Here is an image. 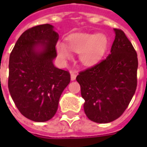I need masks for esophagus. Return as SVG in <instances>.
Segmentation results:
<instances>
[{"instance_id": "obj_1", "label": "esophagus", "mask_w": 147, "mask_h": 147, "mask_svg": "<svg viewBox=\"0 0 147 147\" xmlns=\"http://www.w3.org/2000/svg\"><path fill=\"white\" fill-rule=\"evenodd\" d=\"M70 74H71V81H74V80L76 79L77 73L76 72H75V71H71Z\"/></svg>"}]
</instances>
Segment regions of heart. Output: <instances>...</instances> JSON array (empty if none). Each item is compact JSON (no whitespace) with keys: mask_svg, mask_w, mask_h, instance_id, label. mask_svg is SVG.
<instances>
[{"mask_svg":"<svg viewBox=\"0 0 147 147\" xmlns=\"http://www.w3.org/2000/svg\"><path fill=\"white\" fill-rule=\"evenodd\" d=\"M108 45V38L104 34L77 33L67 38V45L58 43L56 50L63 64H66L71 58V51H72L78 53L79 60L84 66L91 67L102 60Z\"/></svg>","mask_w":147,"mask_h":147,"instance_id":"obj_1","label":"heart"}]
</instances>
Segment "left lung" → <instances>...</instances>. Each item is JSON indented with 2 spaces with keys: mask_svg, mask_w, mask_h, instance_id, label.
Masks as SVG:
<instances>
[{
  "mask_svg": "<svg viewBox=\"0 0 147 147\" xmlns=\"http://www.w3.org/2000/svg\"><path fill=\"white\" fill-rule=\"evenodd\" d=\"M113 30L116 35L110 54L76 77L85 100L83 109L86 117L98 123L119 118L137 86V53L123 31Z\"/></svg>",
  "mask_w": 147,
  "mask_h": 147,
  "instance_id": "left-lung-1",
  "label": "left lung"
}]
</instances>
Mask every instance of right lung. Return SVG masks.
Instances as JSON below:
<instances>
[{
  "label": "right lung",
  "instance_id": "obj_1",
  "mask_svg": "<svg viewBox=\"0 0 147 147\" xmlns=\"http://www.w3.org/2000/svg\"><path fill=\"white\" fill-rule=\"evenodd\" d=\"M59 38L50 24L28 29L21 34L9 57L8 90L22 115L35 122L53 117L70 74L53 64Z\"/></svg>",
  "mask_w": 147,
  "mask_h": 147
}]
</instances>
